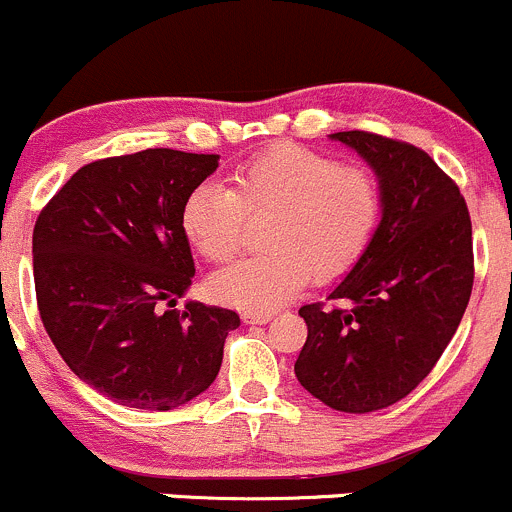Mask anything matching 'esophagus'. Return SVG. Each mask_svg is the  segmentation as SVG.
Returning <instances> with one entry per match:
<instances>
[{
    "label": "esophagus",
    "instance_id": "34e87169",
    "mask_svg": "<svg viewBox=\"0 0 512 512\" xmlns=\"http://www.w3.org/2000/svg\"><path fill=\"white\" fill-rule=\"evenodd\" d=\"M241 318H244V323H268L273 318V313H251V311H246Z\"/></svg>",
    "mask_w": 512,
    "mask_h": 512
}]
</instances>
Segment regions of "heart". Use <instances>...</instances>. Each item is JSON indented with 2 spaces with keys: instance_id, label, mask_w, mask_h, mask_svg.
I'll return each mask as SVG.
<instances>
[{
  "instance_id": "heart-1",
  "label": "heart",
  "mask_w": 512,
  "mask_h": 512,
  "mask_svg": "<svg viewBox=\"0 0 512 512\" xmlns=\"http://www.w3.org/2000/svg\"><path fill=\"white\" fill-rule=\"evenodd\" d=\"M266 254L211 278L226 306L268 313L296 296L311 276L333 281L371 249L383 216V189L366 166L321 151L276 144L241 164L229 189L199 184L181 204V231L199 256L226 263L241 249L246 216H268Z\"/></svg>"
}]
</instances>
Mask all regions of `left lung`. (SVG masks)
<instances>
[{
	"mask_svg": "<svg viewBox=\"0 0 512 512\" xmlns=\"http://www.w3.org/2000/svg\"><path fill=\"white\" fill-rule=\"evenodd\" d=\"M376 171L383 216L371 249L308 303L298 383L333 411L371 413L406 398L443 356L473 291V226L455 181L418 146L338 131Z\"/></svg>",
	"mask_w": 512,
	"mask_h": 512,
	"instance_id": "1",
	"label": "left lung"
}]
</instances>
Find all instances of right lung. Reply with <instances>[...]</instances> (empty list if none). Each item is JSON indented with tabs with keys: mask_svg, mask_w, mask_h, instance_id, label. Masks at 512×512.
Segmentation results:
<instances>
[{
	"mask_svg": "<svg viewBox=\"0 0 512 512\" xmlns=\"http://www.w3.org/2000/svg\"><path fill=\"white\" fill-rule=\"evenodd\" d=\"M216 166L219 154L174 149L91 161L34 224L44 328L86 386L119 406L174 411L194 401L239 328L229 308H174L196 273L181 204Z\"/></svg>",
	"mask_w": 512,
	"mask_h": 512,
	"instance_id": "obj_1",
	"label": "right lung"
}]
</instances>
